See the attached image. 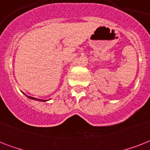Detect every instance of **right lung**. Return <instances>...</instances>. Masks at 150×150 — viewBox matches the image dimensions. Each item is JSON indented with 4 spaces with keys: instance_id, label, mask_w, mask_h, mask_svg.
Returning a JSON list of instances; mask_svg holds the SVG:
<instances>
[{
    "instance_id": "add662e5",
    "label": "right lung",
    "mask_w": 150,
    "mask_h": 150,
    "mask_svg": "<svg viewBox=\"0 0 150 150\" xmlns=\"http://www.w3.org/2000/svg\"><path fill=\"white\" fill-rule=\"evenodd\" d=\"M23 94H24L25 96H26L29 99H31V100H37V101H41V102H46V101H47V100H41V99H37V98H35V97H33V96H27V95H25V94L23 93Z\"/></svg>"
}]
</instances>
